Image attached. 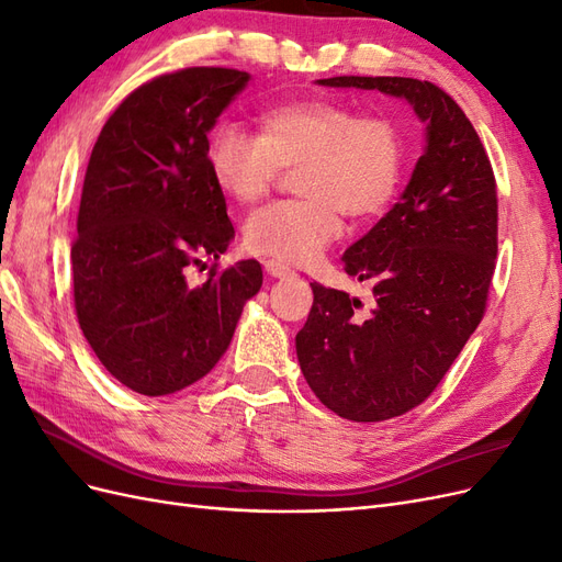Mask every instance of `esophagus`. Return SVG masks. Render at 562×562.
<instances>
[{
    "label": "esophagus",
    "mask_w": 562,
    "mask_h": 562,
    "mask_svg": "<svg viewBox=\"0 0 562 562\" xmlns=\"http://www.w3.org/2000/svg\"><path fill=\"white\" fill-rule=\"evenodd\" d=\"M265 271H267L269 277H274V279H285V277L293 274V269H288L285 265H281L277 260H267L265 262Z\"/></svg>",
    "instance_id": "1"
}]
</instances>
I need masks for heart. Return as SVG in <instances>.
Returning <instances> with one entry per match:
<instances>
[{"label":"heart","mask_w":562,"mask_h":562,"mask_svg":"<svg viewBox=\"0 0 562 562\" xmlns=\"http://www.w3.org/2000/svg\"><path fill=\"white\" fill-rule=\"evenodd\" d=\"M206 161L215 184L239 203L262 199L281 168L300 166L302 199L255 211L244 239L265 258L310 265L342 234L339 211L363 220L389 206L403 178L405 143L394 119L310 98L269 108L260 116V135L220 124Z\"/></svg>","instance_id":"heart-1"}]
</instances>
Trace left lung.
Returning <instances> with one entry per match:
<instances>
[{
	"label": "left lung",
	"mask_w": 562,
	"mask_h": 562,
	"mask_svg": "<svg viewBox=\"0 0 562 562\" xmlns=\"http://www.w3.org/2000/svg\"><path fill=\"white\" fill-rule=\"evenodd\" d=\"M318 83L403 98L427 124L424 155L398 203L342 255L349 277L372 283V310L312 283V312L295 337L302 375L328 411L382 422L427 401L479 328L497 258V184L479 133L436 83Z\"/></svg>",
	"instance_id": "left-lung-1"
}]
</instances>
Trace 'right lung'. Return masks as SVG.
<instances>
[{
	"mask_svg": "<svg viewBox=\"0 0 562 562\" xmlns=\"http://www.w3.org/2000/svg\"><path fill=\"white\" fill-rule=\"evenodd\" d=\"M248 79L229 67L151 79L112 112L91 151L72 244L75 310L98 361L143 396L209 375L262 285L255 260L187 281L234 239L206 145Z\"/></svg>",
	"mask_w": 562,
	"mask_h": 562,
	"instance_id": "add662e5",
	"label": "right lung"
}]
</instances>
